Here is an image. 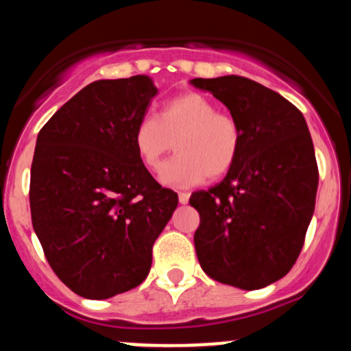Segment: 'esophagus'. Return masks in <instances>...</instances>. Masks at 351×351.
Segmentation results:
<instances>
[{
  "label": "esophagus",
  "mask_w": 351,
  "mask_h": 351,
  "mask_svg": "<svg viewBox=\"0 0 351 351\" xmlns=\"http://www.w3.org/2000/svg\"><path fill=\"white\" fill-rule=\"evenodd\" d=\"M178 199H180L181 204H186L188 201H189V193H180Z\"/></svg>",
  "instance_id": "34e87169"
}]
</instances>
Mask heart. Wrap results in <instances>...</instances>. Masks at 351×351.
Returning a JSON list of instances; mask_svg holds the SVG:
<instances>
[{
	"label": "heart",
	"mask_w": 351,
	"mask_h": 351,
	"mask_svg": "<svg viewBox=\"0 0 351 351\" xmlns=\"http://www.w3.org/2000/svg\"><path fill=\"white\" fill-rule=\"evenodd\" d=\"M132 140L138 158L152 171L162 167L175 142L178 155L162 168L160 180L173 188H189L219 178L234 167L243 132L234 117L216 110L206 95L186 92L165 102L156 119L142 117Z\"/></svg>",
	"instance_id": "obj_1"
}]
</instances>
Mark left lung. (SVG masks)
I'll return each instance as SVG.
<instances>
[{
  "label": "left lung",
  "mask_w": 351,
  "mask_h": 351,
  "mask_svg": "<svg viewBox=\"0 0 351 351\" xmlns=\"http://www.w3.org/2000/svg\"><path fill=\"white\" fill-rule=\"evenodd\" d=\"M189 82L223 102L243 132L224 180L189 198L199 213L196 256L221 284L263 289L295 264L315 209L318 168L307 122L256 80L223 75Z\"/></svg>",
  "instance_id": "left-lung-1"
}]
</instances>
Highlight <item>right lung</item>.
<instances>
[{
    "mask_svg": "<svg viewBox=\"0 0 351 351\" xmlns=\"http://www.w3.org/2000/svg\"><path fill=\"white\" fill-rule=\"evenodd\" d=\"M158 88L148 75L95 80L47 120L31 165V219L46 259L72 292L94 300L147 279L152 247L178 206L134 148Z\"/></svg>",
    "mask_w": 351,
    "mask_h": 351,
    "instance_id": "right-lung-1",
    "label": "right lung"
}]
</instances>
